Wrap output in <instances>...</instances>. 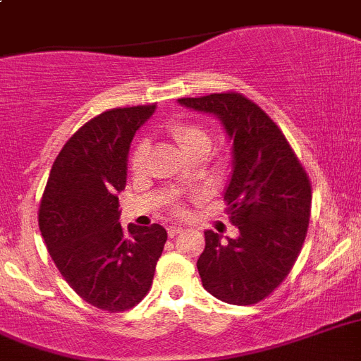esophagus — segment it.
Segmentation results:
<instances>
[{
	"instance_id": "esophagus-1",
	"label": "esophagus",
	"mask_w": 361,
	"mask_h": 361,
	"mask_svg": "<svg viewBox=\"0 0 361 361\" xmlns=\"http://www.w3.org/2000/svg\"><path fill=\"white\" fill-rule=\"evenodd\" d=\"M180 232H183V226H169L168 228V235L169 237H177Z\"/></svg>"
}]
</instances>
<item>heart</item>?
Segmentation results:
<instances>
[{
    "mask_svg": "<svg viewBox=\"0 0 361 361\" xmlns=\"http://www.w3.org/2000/svg\"><path fill=\"white\" fill-rule=\"evenodd\" d=\"M169 133L178 142V146L186 151L188 155L193 153H208L214 146V137H212L210 129H206L201 124H193V122H175L169 126ZM147 153H149V142L146 138H138L129 151V168L131 171H142L146 166ZM178 210V206H175Z\"/></svg>",
    "mask_w": 361,
    "mask_h": 361,
    "instance_id": "b5f03b06",
    "label": "heart"
}]
</instances>
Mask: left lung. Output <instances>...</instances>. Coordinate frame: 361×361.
<instances>
[{"label": "left lung", "instance_id": "1", "mask_svg": "<svg viewBox=\"0 0 361 361\" xmlns=\"http://www.w3.org/2000/svg\"><path fill=\"white\" fill-rule=\"evenodd\" d=\"M178 104L217 116L232 140L224 201L239 237L223 241L206 230L197 261L202 286L224 303H259L281 285L301 252L312 201L309 175L276 122L241 92L178 98Z\"/></svg>", "mask_w": 361, "mask_h": 361}]
</instances>
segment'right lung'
Returning a JSON list of instances; mask_svg holds the SVG:
<instances>
[{
    "label": "right lung",
    "mask_w": 361,
    "mask_h": 361,
    "mask_svg": "<svg viewBox=\"0 0 361 361\" xmlns=\"http://www.w3.org/2000/svg\"><path fill=\"white\" fill-rule=\"evenodd\" d=\"M155 107H116L82 126L58 153L39 201V232L56 269L82 300L107 312L144 300L168 239L160 224L118 223L129 146Z\"/></svg>",
    "instance_id": "1"
}]
</instances>
